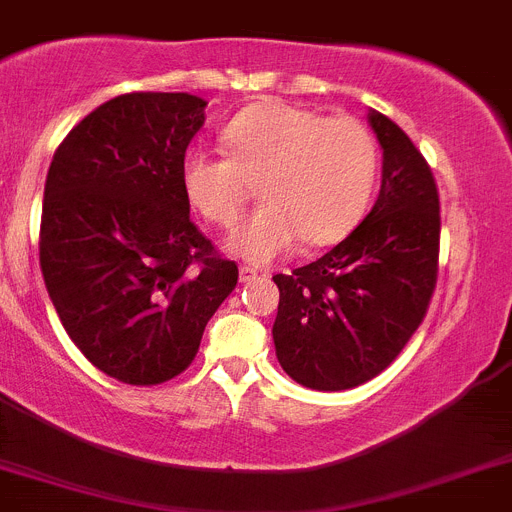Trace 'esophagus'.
I'll return each instance as SVG.
<instances>
[{"label": "esophagus", "instance_id": "1", "mask_svg": "<svg viewBox=\"0 0 512 512\" xmlns=\"http://www.w3.org/2000/svg\"><path fill=\"white\" fill-rule=\"evenodd\" d=\"M238 279H241L243 284H251V281L259 279V271L251 269V266H241V269H238Z\"/></svg>", "mask_w": 512, "mask_h": 512}]
</instances>
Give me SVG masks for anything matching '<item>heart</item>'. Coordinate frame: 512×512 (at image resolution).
Returning <instances> with one entry per match:
<instances>
[{"label":"heart","instance_id":"obj_1","mask_svg":"<svg viewBox=\"0 0 512 512\" xmlns=\"http://www.w3.org/2000/svg\"><path fill=\"white\" fill-rule=\"evenodd\" d=\"M228 157L190 149L180 182L208 223L231 228L256 182L264 200L228 238V251L271 264L307 246H330L350 233L370 200L378 172L375 139L350 116H320L287 101H259L223 129Z\"/></svg>","mask_w":512,"mask_h":512}]
</instances>
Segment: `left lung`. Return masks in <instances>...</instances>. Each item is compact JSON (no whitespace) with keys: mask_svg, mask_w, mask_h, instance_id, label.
I'll list each match as a JSON object with an SVG mask.
<instances>
[{"mask_svg":"<svg viewBox=\"0 0 512 512\" xmlns=\"http://www.w3.org/2000/svg\"><path fill=\"white\" fill-rule=\"evenodd\" d=\"M383 149L381 192L363 223L322 259L276 274L279 365L314 391H345L396 360L437 284L439 195L406 131L370 109Z\"/></svg>","mask_w":512,"mask_h":512,"instance_id":"8db88e82","label":"left lung"}]
</instances>
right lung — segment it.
Segmentation results:
<instances>
[{
  "instance_id": "obj_1",
  "label": "right lung",
  "mask_w": 512,
  "mask_h": 512,
  "mask_svg": "<svg viewBox=\"0 0 512 512\" xmlns=\"http://www.w3.org/2000/svg\"><path fill=\"white\" fill-rule=\"evenodd\" d=\"M205 106L190 93L111 98L70 129L45 180L40 269L55 312L98 370L131 386L180 375L238 284L180 182Z\"/></svg>"
}]
</instances>
